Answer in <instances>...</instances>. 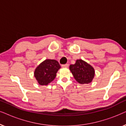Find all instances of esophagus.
Wrapping results in <instances>:
<instances>
[{
  "label": "esophagus",
  "mask_w": 126,
  "mask_h": 126,
  "mask_svg": "<svg viewBox=\"0 0 126 126\" xmlns=\"http://www.w3.org/2000/svg\"><path fill=\"white\" fill-rule=\"evenodd\" d=\"M62 67L63 68H68V64H64V65H62Z\"/></svg>",
  "instance_id": "esophagus-1"
}]
</instances>
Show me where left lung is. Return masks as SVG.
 Listing matches in <instances>:
<instances>
[{
	"mask_svg": "<svg viewBox=\"0 0 126 126\" xmlns=\"http://www.w3.org/2000/svg\"><path fill=\"white\" fill-rule=\"evenodd\" d=\"M69 69L74 78L81 84H89L94 77V69L90 64L82 60H77L75 64L70 65Z\"/></svg>",
	"mask_w": 126,
	"mask_h": 126,
	"instance_id": "1",
	"label": "left lung"
}]
</instances>
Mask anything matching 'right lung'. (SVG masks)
<instances>
[{
	"mask_svg": "<svg viewBox=\"0 0 126 126\" xmlns=\"http://www.w3.org/2000/svg\"><path fill=\"white\" fill-rule=\"evenodd\" d=\"M61 66L56 60H45L36 68L34 77L39 85H47L54 80Z\"/></svg>",
	"mask_w": 126,
	"mask_h": 126,
	"instance_id": "obj_1",
	"label": "right lung"
}]
</instances>
